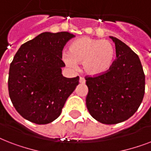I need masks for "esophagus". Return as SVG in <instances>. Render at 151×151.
Here are the masks:
<instances>
[{"mask_svg": "<svg viewBox=\"0 0 151 151\" xmlns=\"http://www.w3.org/2000/svg\"><path fill=\"white\" fill-rule=\"evenodd\" d=\"M79 81H80L81 84H85V79L84 78H82V77H81Z\"/></svg>", "mask_w": 151, "mask_h": 151, "instance_id": "esophagus-1", "label": "esophagus"}]
</instances>
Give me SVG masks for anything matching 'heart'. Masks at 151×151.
<instances>
[{
	"instance_id": "1",
	"label": "heart",
	"mask_w": 151,
	"mask_h": 151,
	"mask_svg": "<svg viewBox=\"0 0 151 151\" xmlns=\"http://www.w3.org/2000/svg\"><path fill=\"white\" fill-rule=\"evenodd\" d=\"M114 56V46L110 41L83 37L71 43L69 53L63 55V59L72 66L76 63H82L85 73L97 76L110 68Z\"/></svg>"
}]
</instances>
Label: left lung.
Here are the masks:
<instances>
[{
    "instance_id": "left-lung-1",
    "label": "left lung",
    "mask_w": 151,
    "mask_h": 151,
    "mask_svg": "<svg viewBox=\"0 0 151 151\" xmlns=\"http://www.w3.org/2000/svg\"><path fill=\"white\" fill-rule=\"evenodd\" d=\"M115 44L116 59L106 73L86 76L88 110L100 123L124 122L136 112L145 93V74L137 55L119 39Z\"/></svg>"
}]
</instances>
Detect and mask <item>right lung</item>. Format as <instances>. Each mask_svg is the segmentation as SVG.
<instances>
[{"label":"right lung","instance_id":"1","mask_svg":"<svg viewBox=\"0 0 151 151\" xmlns=\"http://www.w3.org/2000/svg\"><path fill=\"white\" fill-rule=\"evenodd\" d=\"M74 35L45 32L21 45L10 64L8 93L17 112L37 124L51 123L61 114L79 77L62 74L64 46Z\"/></svg>","mask_w":151,"mask_h":151}]
</instances>
